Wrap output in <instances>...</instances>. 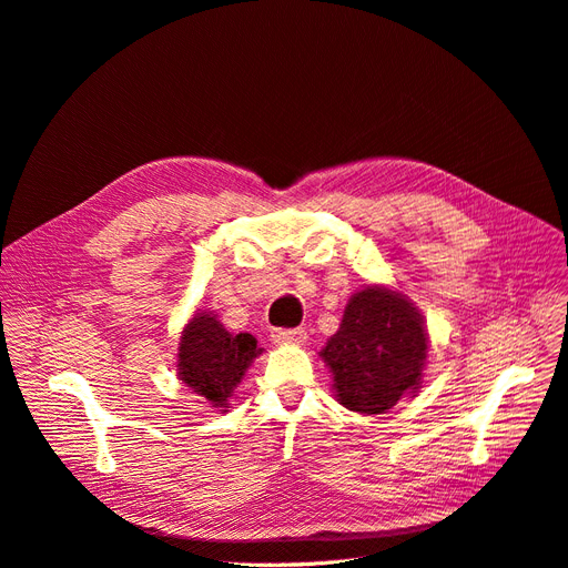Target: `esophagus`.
<instances>
[{"mask_svg":"<svg viewBox=\"0 0 568 568\" xmlns=\"http://www.w3.org/2000/svg\"><path fill=\"white\" fill-rule=\"evenodd\" d=\"M271 339L275 344H293L300 346L307 342V332L303 327H293V329H273L271 332Z\"/></svg>","mask_w":568,"mask_h":568,"instance_id":"1","label":"esophagus"}]
</instances>
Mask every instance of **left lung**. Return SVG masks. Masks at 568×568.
I'll list each match as a JSON object with an SVG mask.
<instances>
[{"label": "left lung", "mask_w": 568, "mask_h": 568, "mask_svg": "<svg viewBox=\"0 0 568 568\" xmlns=\"http://www.w3.org/2000/svg\"><path fill=\"white\" fill-rule=\"evenodd\" d=\"M318 355L344 408L383 415L422 389L428 355L426 323L398 288L366 284L351 295L339 329Z\"/></svg>", "instance_id": "1"}]
</instances>
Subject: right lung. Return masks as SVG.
I'll return each mask as SVG.
<instances>
[{
	"label": "right lung",
	"mask_w": 568,
	"mask_h": 568,
	"mask_svg": "<svg viewBox=\"0 0 568 568\" xmlns=\"http://www.w3.org/2000/svg\"><path fill=\"white\" fill-rule=\"evenodd\" d=\"M263 353L250 332L233 335L217 314L209 310H196L185 323L176 353V376L204 398V404L217 413H226L233 396L252 366V362Z\"/></svg>",
	"instance_id": "right-lung-1"
}]
</instances>
